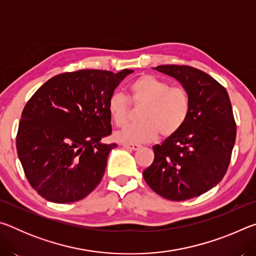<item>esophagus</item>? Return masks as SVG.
Wrapping results in <instances>:
<instances>
[{
    "label": "esophagus",
    "instance_id": "obj_1",
    "mask_svg": "<svg viewBox=\"0 0 256 256\" xmlns=\"http://www.w3.org/2000/svg\"><path fill=\"white\" fill-rule=\"evenodd\" d=\"M123 146L125 149L131 150V151H136V150H138L141 148L140 144H124Z\"/></svg>",
    "mask_w": 256,
    "mask_h": 256
}]
</instances>
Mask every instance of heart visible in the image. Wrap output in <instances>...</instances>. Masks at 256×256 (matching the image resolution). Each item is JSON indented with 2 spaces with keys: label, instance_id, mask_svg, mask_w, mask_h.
<instances>
[{
  "label": "heart",
  "instance_id": "b5f03b06",
  "mask_svg": "<svg viewBox=\"0 0 256 256\" xmlns=\"http://www.w3.org/2000/svg\"><path fill=\"white\" fill-rule=\"evenodd\" d=\"M130 102L142 105L138 112L140 123L128 125L116 133L123 142H148L156 136L167 138L183 128L190 110V97L184 86H170V82L144 74L128 86ZM108 112L116 126H124L130 118V104L126 97L114 92L108 99Z\"/></svg>",
  "mask_w": 256,
  "mask_h": 256
}]
</instances>
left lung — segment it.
<instances>
[{
  "mask_svg": "<svg viewBox=\"0 0 256 256\" xmlns=\"http://www.w3.org/2000/svg\"><path fill=\"white\" fill-rule=\"evenodd\" d=\"M190 97L188 120L178 132L154 146V162L144 172L151 190L167 200L184 201L208 192L224 178L236 140V123L224 86L188 66H159Z\"/></svg>",
  "mask_w": 256,
  "mask_h": 256,
  "instance_id": "1",
  "label": "left lung"
}]
</instances>
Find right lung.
Instances as JSON below:
<instances>
[{
	"mask_svg": "<svg viewBox=\"0 0 256 256\" xmlns=\"http://www.w3.org/2000/svg\"><path fill=\"white\" fill-rule=\"evenodd\" d=\"M133 70H79L55 76L26 104L16 151L32 188L55 203L80 201L97 188L116 144L108 99Z\"/></svg>",
	"mask_w": 256,
	"mask_h": 256,
	"instance_id": "add662e5",
	"label": "right lung"
}]
</instances>
